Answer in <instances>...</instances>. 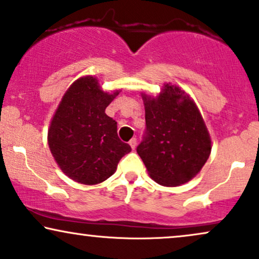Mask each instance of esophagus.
<instances>
[{"mask_svg": "<svg viewBox=\"0 0 259 259\" xmlns=\"http://www.w3.org/2000/svg\"><path fill=\"white\" fill-rule=\"evenodd\" d=\"M130 146L132 147V150L136 149V146H137V139H136V138H132V139L130 140Z\"/></svg>", "mask_w": 259, "mask_h": 259, "instance_id": "34e87169", "label": "esophagus"}]
</instances>
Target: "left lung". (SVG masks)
<instances>
[{
	"label": "left lung",
	"instance_id": "1",
	"mask_svg": "<svg viewBox=\"0 0 259 259\" xmlns=\"http://www.w3.org/2000/svg\"><path fill=\"white\" fill-rule=\"evenodd\" d=\"M146 134L137 147L154 182L177 187L193 180L209 158L211 139L194 100L171 83L156 97L142 93Z\"/></svg>",
	"mask_w": 259,
	"mask_h": 259
}]
</instances>
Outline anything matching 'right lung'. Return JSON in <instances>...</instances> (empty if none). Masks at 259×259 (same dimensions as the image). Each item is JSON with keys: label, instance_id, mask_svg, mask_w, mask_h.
<instances>
[{"label": "right lung", "instance_id": "obj_1", "mask_svg": "<svg viewBox=\"0 0 259 259\" xmlns=\"http://www.w3.org/2000/svg\"><path fill=\"white\" fill-rule=\"evenodd\" d=\"M120 90L103 92L99 79L83 76L66 90L50 122L48 143L53 158L69 179L99 184L116 171L131 152L116 132V121L105 113Z\"/></svg>", "mask_w": 259, "mask_h": 259}]
</instances>
